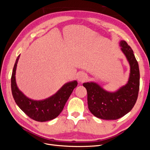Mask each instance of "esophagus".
Listing matches in <instances>:
<instances>
[{
	"instance_id": "esophagus-1",
	"label": "esophagus",
	"mask_w": 150,
	"mask_h": 150,
	"mask_svg": "<svg viewBox=\"0 0 150 150\" xmlns=\"http://www.w3.org/2000/svg\"><path fill=\"white\" fill-rule=\"evenodd\" d=\"M77 79L79 82H84L87 79V76L84 73H79L77 76Z\"/></svg>"
}]
</instances>
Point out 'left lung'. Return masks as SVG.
<instances>
[{
    "instance_id": "8db88e82",
    "label": "left lung",
    "mask_w": 150,
    "mask_h": 150,
    "mask_svg": "<svg viewBox=\"0 0 150 150\" xmlns=\"http://www.w3.org/2000/svg\"><path fill=\"white\" fill-rule=\"evenodd\" d=\"M121 50L130 66L127 83L115 92H110L93 82L83 84L88 93L89 111L98 118L119 119L128 113L137 102L139 88V69L132 49L125 40L120 42Z\"/></svg>"
}]
</instances>
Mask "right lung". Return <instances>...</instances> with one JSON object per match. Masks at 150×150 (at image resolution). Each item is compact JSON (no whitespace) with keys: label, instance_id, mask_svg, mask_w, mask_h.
I'll use <instances>...</instances> for the list:
<instances>
[{"label":"right lung","instance_id":"obj_1","mask_svg":"<svg viewBox=\"0 0 150 150\" xmlns=\"http://www.w3.org/2000/svg\"><path fill=\"white\" fill-rule=\"evenodd\" d=\"M18 56L11 77V90L13 99L21 110L31 119L39 122L52 120L59 115L74 89L78 85L77 81H72L63 85L57 91L42 100H34L27 97L18 88L16 81Z\"/></svg>","mask_w":150,"mask_h":150}]
</instances>
